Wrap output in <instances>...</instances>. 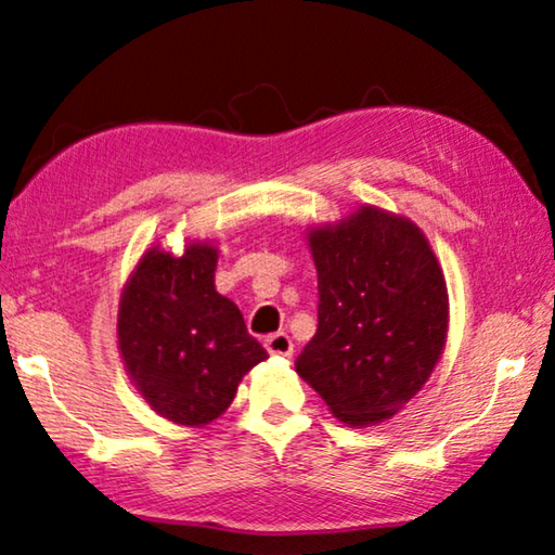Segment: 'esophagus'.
<instances>
[{
    "label": "esophagus",
    "mask_w": 555,
    "mask_h": 555,
    "mask_svg": "<svg viewBox=\"0 0 555 555\" xmlns=\"http://www.w3.org/2000/svg\"><path fill=\"white\" fill-rule=\"evenodd\" d=\"M264 347L271 354H279V357H291L294 354V343H291V337L286 333H274L269 335L264 340Z\"/></svg>",
    "instance_id": "34e87169"
}]
</instances>
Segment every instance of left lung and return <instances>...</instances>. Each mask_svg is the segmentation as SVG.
Wrapping results in <instances>:
<instances>
[{
	"instance_id": "1",
	"label": "left lung",
	"mask_w": 555,
	"mask_h": 555,
	"mask_svg": "<svg viewBox=\"0 0 555 555\" xmlns=\"http://www.w3.org/2000/svg\"><path fill=\"white\" fill-rule=\"evenodd\" d=\"M308 244L318 331L296 372L345 424H379L416 397L443 352V271L416 224L372 205L313 230Z\"/></svg>"
}]
</instances>
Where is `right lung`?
Segmentation results:
<instances>
[{
    "mask_svg": "<svg viewBox=\"0 0 555 555\" xmlns=\"http://www.w3.org/2000/svg\"><path fill=\"white\" fill-rule=\"evenodd\" d=\"M218 249L191 244L183 257L154 247L119 300V352L156 413L203 426L230 406L244 374L267 360L240 308L215 291Z\"/></svg>",
    "mask_w": 555,
    "mask_h": 555,
    "instance_id": "add662e5",
    "label": "right lung"
}]
</instances>
